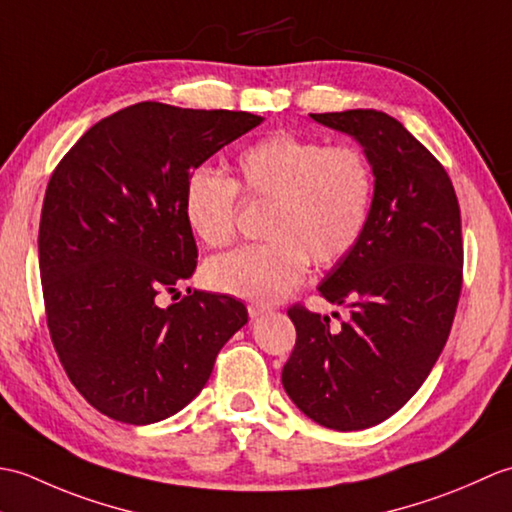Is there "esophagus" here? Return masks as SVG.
I'll list each match as a JSON object with an SVG mask.
<instances>
[{
  "instance_id": "esophagus-1",
  "label": "esophagus",
  "mask_w": 512,
  "mask_h": 512,
  "mask_svg": "<svg viewBox=\"0 0 512 512\" xmlns=\"http://www.w3.org/2000/svg\"><path fill=\"white\" fill-rule=\"evenodd\" d=\"M268 310L270 308L264 306V303H248V314H250V317H259V314H264Z\"/></svg>"
}]
</instances>
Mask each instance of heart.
I'll list each match as a JSON object with an SVG mask.
<instances>
[{
    "instance_id": "obj_1",
    "label": "heart",
    "mask_w": 512,
    "mask_h": 512,
    "mask_svg": "<svg viewBox=\"0 0 512 512\" xmlns=\"http://www.w3.org/2000/svg\"><path fill=\"white\" fill-rule=\"evenodd\" d=\"M239 191L270 202L264 244H250L211 259L209 284L242 299L279 301L308 273L332 268L365 235L374 209L376 173L354 145L275 132L239 151L235 180L209 165L193 167L182 184V213L193 235L211 248L233 244Z\"/></svg>"
}]
</instances>
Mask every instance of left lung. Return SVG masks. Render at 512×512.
<instances>
[{"instance_id": "1", "label": "left lung", "mask_w": 512, "mask_h": 512, "mask_svg": "<svg viewBox=\"0 0 512 512\" xmlns=\"http://www.w3.org/2000/svg\"><path fill=\"white\" fill-rule=\"evenodd\" d=\"M354 136L376 173L365 235L319 292L350 319L288 308L295 350L281 372L292 402L336 431L374 427L405 405L449 339L462 290V220L449 173L385 112L310 114Z\"/></svg>"}]
</instances>
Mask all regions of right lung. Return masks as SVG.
<instances>
[{"instance_id": "1", "label": "right lung", "mask_w": 512, "mask_h": 512, "mask_svg": "<svg viewBox=\"0 0 512 512\" xmlns=\"http://www.w3.org/2000/svg\"><path fill=\"white\" fill-rule=\"evenodd\" d=\"M262 121L143 101L90 127L52 171L39 222L50 339L107 418L151 424L189 405L248 321L226 295L187 288L167 308L160 299L180 295L198 264L184 176Z\"/></svg>"}]
</instances>
